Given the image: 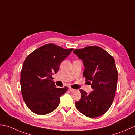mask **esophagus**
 <instances>
[{
    "label": "esophagus",
    "mask_w": 135,
    "mask_h": 135,
    "mask_svg": "<svg viewBox=\"0 0 135 135\" xmlns=\"http://www.w3.org/2000/svg\"><path fill=\"white\" fill-rule=\"evenodd\" d=\"M69 90H70L71 92H73V91H75V89L72 88H71V87H70V88H69Z\"/></svg>",
    "instance_id": "1"
}]
</instances>
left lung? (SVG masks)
I'll use <instances>...</instances> for the list:
<instances>
[{"label": "left lung", "mask_w": 135, "mask_h": 135, "mask_svg": "<svg viewBox=\"0 0 135 135\" xmlns=\"http://www.w3.org/2000/svg\"><path fill=\"white\" fill-rule=\"evenodd\" d=\"M73 52L83 61V76L93 89L89 94L80 89L81 98L75 102V107L87 117H100L107 112L114 99L118 77L115 60L97 46L75 49Z\"/></svg>", "instance_id": "left-lung-1"}]
</instances>
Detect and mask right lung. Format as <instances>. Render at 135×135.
I'll return each mask as SVG.
<instances>
[{"label":"right lung","mask_w":135,"mask_h":135,"mask_svg":"<svg viewBox=\"0 0 135 135\" xmlns=\"http://www.w3.org/2000/svg\"><path fill=\"white\" fill-rule=\"evenodd\" d=\"M73 50L49 43L26 57L21 71L20 86L24 101L31 112L44 115L59 106L60 97L68 88H57L52 75L58 72L61 62Z\"/></svg>","instance_id":"1"}]
</instances>
